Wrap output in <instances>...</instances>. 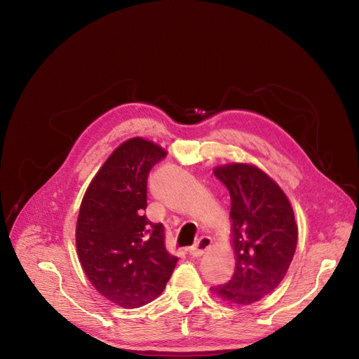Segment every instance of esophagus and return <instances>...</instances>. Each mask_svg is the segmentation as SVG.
I'll return each mask as SVG.
<instances>
[{"label":"esophagus","mask_w":359,"mask_h":359,"mask_svg":"<svg viewBox=\"0 0 359 359\" xmlns=\"http://www.w3.org/2000/svg\"><path fill=\"white\" fill-rule=\"evenodd\" d=\"M210 245H212V240L210 238H208V236H203V238H201V240L198 241V244L190 250V255L192 257H202L209 248H210Z\"/></svg>","instance_id":"1"}]
</instances>
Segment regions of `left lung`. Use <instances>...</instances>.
<instances>
[{
	"label": "left lung",
	"instance_id": "8db88e82",
	"mask_svg": "<svg viewBox=\"0 0 359 359\" xmlns=\"http://www.w3.org/2000/svg\"><path fill=\"white\" fill-rule=\"evenodd\" d=\"M213 173L231 196L235 271L210 292L231 304H252L271 293L290 267L297 245L294 212L276 180L254 164L228 163Z\"/></svg>",
	"mask_w": 359,
	"mask_h": 359
}]
</instances>
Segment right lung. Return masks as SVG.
<instances>
[{
	"instance_id": "right-lung-1",
	"label": "right lung",
	"mask_w": 359,
	"mask_h": 359,
	"mask_svg": "<svg viewBox=\"0 0 359 359\" xmlns=\"http://www.w3.org/2000/svg\"><path fill=\"white\" fill-rule=\"evenodd\" d=\"M165 154L150 140L124 141L93 176L81 203V266L100 294L124 309L158 297L177 262L164 247L163 225L144 215L149 173Z\"/></svg>"
}]
</instances>
